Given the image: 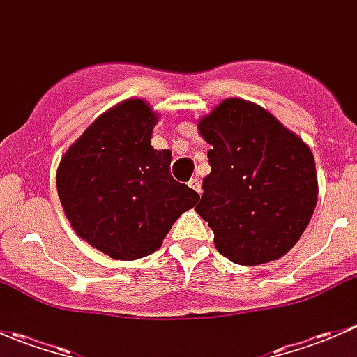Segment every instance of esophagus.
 <instances>
[{
    "label": "esophagus",
    "instance_id": "1",
    "mask_svg": "<svg viewBox=\"0 0 357 357\" xmlns=\"http://www.w3.org/2000/svg\"><path fill=\"white\" fill-rule=\"evenodd\" d=\"M188 186H190V188H192V190H195V192L199 193V195L202 193V188H200V179H199V178H192V179H190V181H188Z\"/></svg>",
    "mask_w": 357,
    "mask_h": 357
}]
</instances>
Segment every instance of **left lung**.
<instances>
[{
	"mask_svg": "<svg viewBox=\"0 0 357 357\" xmlns=\"http://www.w3.org/2000/svg\"><path fill=\"white\" fill-rule=\"evenodd\" d=\"M199 131L212 149L195 211L214 231L219 254L243 266L285 255L318 200L309 146L269 112L240 98L219 103Z\"/></svg>",
	"mask_w": 357,
	"mask_h": 357,
	"instance_id": "obj_1",
	"label": "left lung"
}]
</instances>
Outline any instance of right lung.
Returning a JSON list of instances; mask_svg holds the SVG:
<instances>
[{"label": "right lung", "mask_w": 357, "mask_h": 357, "mask_svg": "<svg viewBox=\"0 0 357 357\" xmlns=\"http://www.w3.org/2000/svg\"><path fill=\"white\" fill-rule=\"evenodd\" d=\"M157 115L128 100L100 115L56 172L67 219L82 240L114 259L155 252L179 215L200 199L171 176L169 150L150 145Z\"/></svg>", "instance_id": "add662e5"}]
</instances>
